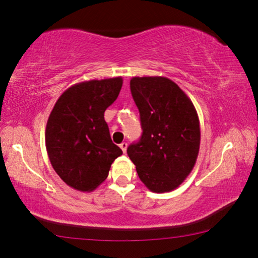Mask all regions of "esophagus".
Masks as SVG:
<instances>
[{
	"label": "esophagus",
	"mask_w": 258,
	"mask_h": 258,
	"mask_svg": "<svg viewBox=\"0 0 258 258\" xmlns=\"http://www.w3.org/2000/svg\"><path fill=\"white\" fill-rule=\"evenodd\" d=\"M120 149L121 150H123V152H124V154H125V152H126V149H127V143H126V142H123V143H120Z\"/></svg>",
	"instance_id": "34e87169"
}]
</instances>
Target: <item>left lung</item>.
Returning <instances> with one entry per match:
<instances>
[{
    "label": "left lung",
    "mask_w": 258,
    "mask_h": 258,
    "mask_svg": "<svg viewBox=\"0 0 258 258\" xmlns=\"http://www.w3.org/2000/svg\"><path fill=\"white\" fill-rule=\"evenodd\" d=\"M130 85L143 132L140 141L127 148V155L148 189L169 192L185 180L197 160L198 113L167 77H133Z\"/></svg>",
    "instance_id": "obj_1"
}]
</instances>
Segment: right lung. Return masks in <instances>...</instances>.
<instances>
[{
  "label": "right lung",
  "instance_id": "right-lung-1",
  "mask_svg": "<svg viewBox=\"0 0 258 258\" xmlns=\"http://www.w3.org/2000/svg\"><path fill=\"white\" fill-rule=\"evenodd\" d=\"M121 85V77L77 83L60 95L47 119L45 146L52 167L78 191L90 192L101 184L123 154L104 120Z\"/></svg>",
  "mask_w": 258,
  "mask_h": 258
}]
</instances>
